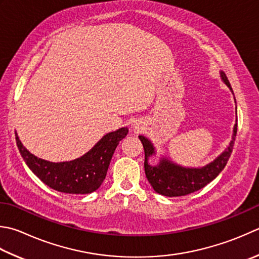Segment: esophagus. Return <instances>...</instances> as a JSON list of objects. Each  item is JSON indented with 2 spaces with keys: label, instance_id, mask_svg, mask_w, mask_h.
I'll use <instances>...</instances> for the list:
<instances>
[{
  "label": "esophagus",
  "instance_id": "obj_1",
  "mask_svg": "<svg viewBox=\"0 0 259 259\" xmlns=\"http://www.w3.org/2000/svg\"><path fill=\"white\" fill-rule=\"evenodd\" d=\"M134 125H135V128H136V129H138V128H139V123L135 122V124H134Z\"/></svg>",
  "mask_w": 259,
  "mask_h": 259
}]
</instances>
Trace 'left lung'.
<instances>
[{
	"mask_svg": "<svg viewBox=\"0 0 259 259\" xmlns=\"http://www.w3.org/2000/svg\"><path fill=\"white\" fill-rule=\"evenodd\" d=\"M221 79L224 83L230 89L231 85L228 80L227 76L224 72H220ZM236 102V99H235ZM237 109V106H236ZM237 135V123L234 126V134L229 146L220 156L203 167L199 168H192V167H183L175 164L174 161L169 160L166 157H160L159 163L157 165H150L149 158L151 156L156 155V149L153 143L147 139L144 136H139V139L145 149V173L146 177L153 189L161 195L165 196H182L193 193L195 191L201 190L211 181H213L219 175L222 169L227 165L229 157L234 148L235 139Z\"/></svg>",
	"mask_w": 259,
	"mask_h": 259,
	"instance_id": "obj_1",
	"label": "left lung"
}]
</instances>
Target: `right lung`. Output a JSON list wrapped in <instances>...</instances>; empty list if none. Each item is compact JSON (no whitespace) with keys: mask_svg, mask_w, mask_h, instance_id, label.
Segmentation results:
<instances>
[{"mask_svg":"<svg viewBox=\"0 0 259 259\" xmlns=\"http://www.w3.org/2000/svg\"><path fill=\"white\" fill-rule=\"evenodd\" d=\"M126 135V126L106 134L79 158L60 163L38 158L27 150L17 134L15 139L25 164L46 185L62 193L89 194L103 183L116 146Z\"/></svg>","mask_w":259,"mask_h":259,"instance_id":"add662e5","label":"right lung"}]
</instances>
